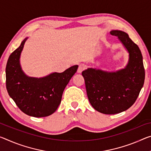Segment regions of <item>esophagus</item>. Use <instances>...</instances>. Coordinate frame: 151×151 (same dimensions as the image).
<instances>
[{"label": "esophagus", "mask_w": 151, "mask_h": 151, "mask_svg": "<svg viewBox=\"0 0 151 151\" xmlns=\"http://www.w3.org/2000/svg\"><path fill=\"white\" fill-rule=\"evenodd\" d=\"M85 67L84 65H83V64H80L79 66H78V68L77 69V73H81L82 72L85 70Z\"/></svg>", "instance_id": "34e87169"}]
</instances>
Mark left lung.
Returning a JSON list of instances; mask_svg holds the SVG:
<instances>
[{
    "label": "left lung",
    "mask_w": 151,
    "mask_h": 151,
    "mask_svg": "<svg viewBox=\"0 0 151 151\" xmlns=\"http://www.w3.org/2000/svg\"><path fill=\"white\" fill-rule=\"evenodd\" d=\"M127 50V65L116 72L88 68L83 71L87 97L95 110L104 114L126 111L138 97L145 82V72L139 47L126 32L111 30Z\"/></svg>",
    "instance_id": "8db88e82"
}]
</instances>
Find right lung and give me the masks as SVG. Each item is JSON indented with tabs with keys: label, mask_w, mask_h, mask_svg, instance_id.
Wrapping results in <instances>:
<instances>
[{
	"label": "right lung",
	"mask_w": 151,
	"mask_h": 151,
	"mask_svg": "<svg viewBox=\"0 0 151 151\" xmlns=\"http://www.w3.org/2000/svg\"><path fill=\"white\" fill-rule=\"evenodd\" d=\"M27 39L23 40L7 61L6 89L23 113L35 118L46 117L54 113L60 104L64 88L77 70L78 65L71 66L63 73H53L44 77L28 76L20 64L21 52Z\"/></svg>",
	"instance_id": "add662e5"
}]
</instances>
